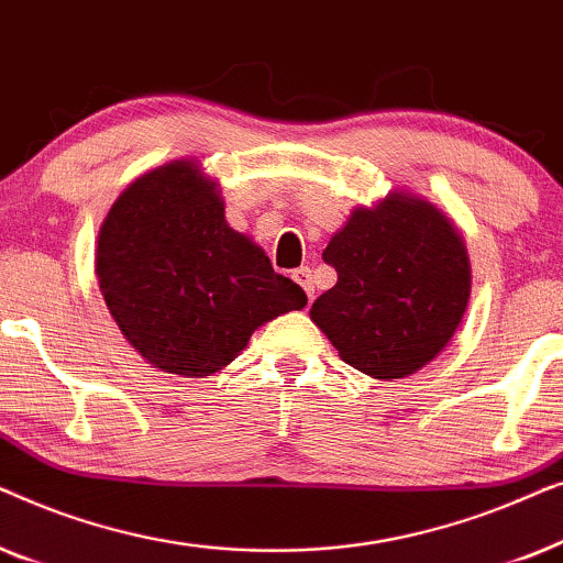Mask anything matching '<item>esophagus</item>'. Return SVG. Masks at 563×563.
Segmentation results:
<instances>
[{"instance_id":"obj_1","label":"esophagus","mask_w":563,"mask_h":563,"mask_svg":"<svg viewBox=\"0 0 563 563\" xmlns=\"http://www.w3.org/2000/svg\"><path fill=\"white\" fill-rule=\"evenodd\" d=\"M291 279H295L299 287L305 289V295L307 297H314V282H312V272L307 266H299V268H295V272H291Z\"/></svg>"}]
</instances>
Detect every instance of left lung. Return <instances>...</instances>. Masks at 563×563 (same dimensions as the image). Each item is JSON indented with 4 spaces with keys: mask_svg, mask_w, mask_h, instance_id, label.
I'll use <instances>...</instances> for the list:
<instances>
[{
    "mask_svg": "<svg viewBox=\"0 0 563 563\" xmlns=\"http://www.w3.org/2000/svg\"><path fill=\"white\" fill-rule=\"evenodd\" d=\"M322 258L338 272L310 318L345 364L402 379L441 353L464 320L472 264L441 207L407 189L361 205Z\"/></svg>",
    "mask_w": 563,
    "mask_h": 563,
    "instance_id": "8db88e82",
    "label": "left lung"
}]
</instances>
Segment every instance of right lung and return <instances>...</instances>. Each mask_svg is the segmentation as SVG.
<instances>
[{"label": "right lung", "mask_w": 563, "mask_h": 563, "mask_svg": "<svg viewBox=\"0 0 563 563\" xmlns=\"http://www.w3.org/2000/svg\"><path fill=\"white\" fill-rule=\"evenodd\" d=\"M95 272L125 341L187 379L220 372L253 330L307 305L302 287L228 225L220 184L195 158L151 168L114 199Z\"/></svg>", "instance_id": "obj_1"}]
</instances>
